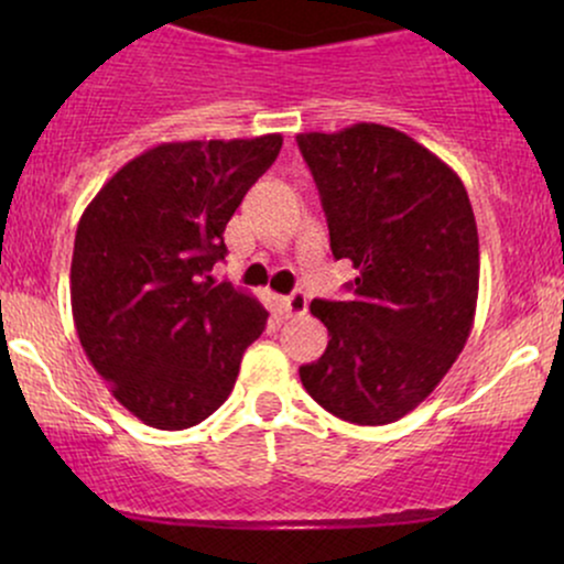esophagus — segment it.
<instances>
[{"label": "esophagus", "mask_w": 564, "mask_h": 564, "mask_svg": "<svg viewBox=\"0 0 564 564\" xmlns=\"http://www.w3.org/2000/svg\"><path fill=\"white\" fill-rule=\"evenodd\" d=\"M281 307H283V313H286V318L304 315L307 313V294H304V291H291L289 296H283L281 300Z\"/></svg>", "instance_id": "esophagus-1"}]
</instances>
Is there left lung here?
Masks as SVG:
<instances>
[{
  "mask_svg": "<svg viewBox=\"0 0 564 564\" xmlns=\"http://www.w3.org/2000/svg\"><path fill=\"white\" fill-rule=\"evenodd\" d=\"M318 185L334 260L358 278L345 302L313 300L328 328L304 390L334 416L403 419L467 345L480 286V241L467 187L435 153L392 127L296 134Z\"/></svg>",
  "mask_w": 564,
  "mask_h": 564,
  "instance_id": "8db88e82",
  "label": "left lung"
}]
</instances>
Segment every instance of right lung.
I'll return each instance as SVG.
<instances>
[{"label": "right lung", "instance_id": "1", "mask_svg": "<svg viewBox=\"0 0 564 564\" xmlns=\"http://www.w3.org/2000/svg\"><path fill=\"white\" fill-rule=\"evenodd\" d=\"M283 138L161 142L100 187L76 228L70 310L113 398L156 430H187L228 400L268 310L209 275L225 225Z\"/></svg>", "mask_w": 564, "mask_h": 564}]
</instances>
